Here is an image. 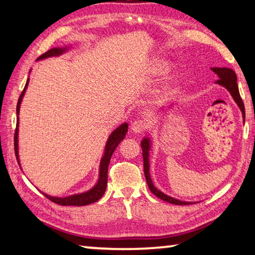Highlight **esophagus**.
<instances>
[{
  "label": "esophagus",
  "mask_w": 255,
  "mask_h": 255,
  "mask_svg": "<svg viewBox=\"0 0 255 255\" xmlns=\"http://www.w3.org/2000/svg\"><path fill=\"white\" fill-rule=\"evenodd\" d=\"M131 131L135 132V133H140L143 132L146 128H147V124H146L144 120H140V119H136L135 122L131 123Z\"/></svg>",
  "instance_id": "34e87169"
}]
</instances>
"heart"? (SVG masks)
<instances>
[{"mask_svg":"<svg viewBox=\"0 0 255 255\" xmlns=\"http://www.w3.org/2000/svg\"><path fill=\"white\" fill-rule=\"evenodd\" d=\"M167 70H169V63L165 62V60H157L150 67V74H153L154 76L161 75L164 74Z\"/></svg>","mask_w":255,"mask_h":255,"instance_id":"b5f03b06","label":"heart"}]
</instances>
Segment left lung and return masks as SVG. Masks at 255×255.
I'll return each mask as SVG.
<instances>
[{
  "instance_id": "8db88e82",
  "label": "left lung",
  "mask_w": 255,
  "mask_h": 255,
  "mask_svg": "<svg viewBox=\"0 0 255 255\" xmlns=\"http://www.w3.org/2000/svg\"><path fill=\"white\" fill-rule=\"evenodd\" d=\"M211 70L217 74L219 79L216 81V83H218L219 85H223L224 88H226L230 93L232 94L233 99H234L235 102L237 103V106L240 107V109L243 114V118L245 119V108H244V103L242 101V98L240 96V91H239V86H237V77L235 72L231 70V68L227 67H211ZM141 148H143V159H144V173H145V178H146V182H147V185L150 191H152L155 196L159 199H162L166 202H170V204L173 205H191L193 202H187V201H181L178 199H174L170 196L164 195L163 192L159 191L156 188L154 187V184L152 182V179H150L149 175V159H148V150L150 147V140L149 138H144L143 141L140 143Z\"/></svg>"
}]
</instances>
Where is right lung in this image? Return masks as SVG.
Instances as JSON below:
<instances>
[{
    "label": "right lung",
    "mask_w": 255,
    "mask_h": 255,
    "mask_svg": "<svg viewBox=\"0 0 255 255\" xmlns=\"http://www.w3.org/2000/svg\"><path fill=\"white\" fill-rule=\"evenodd\" d=\"M67 48H53L48 51H46L45 54H42L41 56L38 57V60L42 59V58H47V57H51V56H59L63 53H65V50ZM28 82L25 83V86L23 89L22 93L20 94L19 100H18V105H16V115H19V110H20V103L22 101V98L24 96L25 89L28 86ZM18 126H19V120L16 122V128H15V132H14V152H15V156L16 159L19 162V155H18ZM128 131V124L125 123L122 126H119L116 130L111 132V135L109 136V139L107 141L106 145V149H105V155L101 159L100 163V173H99V181L98 183L94 185V187L86 191L84 193H80V195H73L70 197H65V198H58V197H50L48 195H44L48 198L50 201L55 202V204L60 205V206H86L90 204H93V202L98 201L100 198L105 195V191L107 189V181H108V166H109L110 163V158L112 156V153L115 152V149L117 148V146L119 145L120 141H122L126 133Z\"/></svg>",
    "instance_id": "1"
}]
</instances>
